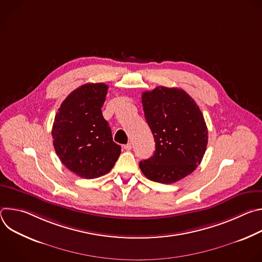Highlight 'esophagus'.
<instances>
[{
  "mask_svg": "<svg viewBox=\"0 0 262 262\" xmlns=\"http://www.w3.org/2000/svg\"><path fill=\"white\" fill-rule=\"evenodd\" d=\"M132 144L130 143H127V144H125V145H123V148L125 149V150H130V149H132Z\"/></svg>",
  "mask_w": 262,
  "mask_h": 262,
  "instance_id": "esophagus-1",
  "label": "esophagus"
}]
</instances>
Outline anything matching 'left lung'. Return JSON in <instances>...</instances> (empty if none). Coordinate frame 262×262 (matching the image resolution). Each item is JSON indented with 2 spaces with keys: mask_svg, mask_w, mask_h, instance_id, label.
<instances>
[{
  "mask_svg": "<svg viewBox=\"0 0 262 262\" xmlns=\"http://www.w3.org/2000/svg\"><path fill=\"white\" fill-rule=\"evenodd\" d=\"M142 103L156 142L154 156L139 164L143 174L165 184L190 175L200 165L208 140L196 101L182 89L157 87L143 92Z\"/></svg>",
  "mask_w": 262,
  "mask_h": 262,
  "instance_id": "left-lung-1",
  "label": "left lung"
}]
</instances>
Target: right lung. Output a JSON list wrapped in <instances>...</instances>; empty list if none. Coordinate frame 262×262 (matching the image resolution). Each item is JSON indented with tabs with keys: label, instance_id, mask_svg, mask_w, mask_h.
<instances>
[{
	"label": "right lung",
	"instance_id": "add662e5",
	"mask_svg": "<svg viewBox=\"0 0 262 262\" xmlns=\"http://www.w3.org/2000/svg\"><path fill=\"white\" fill-rule=\"evenodd\" d=\"M106 93L103 83L85 84L64 99L55 116L52 136L56 154L82 178L106 174L121 154L101 113Z\"/></svg>",
	"mask_w": 262,
	"mask_h": 262
}]
</instances>
